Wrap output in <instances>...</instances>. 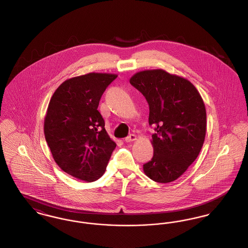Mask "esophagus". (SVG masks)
<instances>
[{"mask_svg": "<svg viewBox=\"0 0 248 248\" xmlns=\"http://www.w3.org/2000/svg\"><path fill=\"white\" fill-rule=\"evenodd\" d=\"M137 140V136L134 134H130L128 137L125 138V142L129 143V142L135 141Z\"/></svg>", "mask_w": 248, "mask_h": 248, "instance_id": "esophagus-1", "label": "esophagus"}]
</instances>
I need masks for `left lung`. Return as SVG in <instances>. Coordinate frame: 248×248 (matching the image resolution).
Wrapping results in <instances>:
<instances>
[{"mask_svg":"<svg viewBox=\"0 0 248 248\" xmlns=\"http://www.w3.org/2000/svg\"><path fill=\"white\" fill-rule=\"evenodd\" d=\"M150 107L149 124L154 157L143 165L144 173L159 183L183 175L200 154L206 132V111L195 86L167 71L147 70L130 78Z\"/></svg>","mask_w":248,"mask_h":248,"instance_id":"8db88e82","label":"left lung"}]
</instances>
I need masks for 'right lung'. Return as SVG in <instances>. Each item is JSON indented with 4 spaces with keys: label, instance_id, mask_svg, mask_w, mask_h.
<instances>
[{
    "label": "right lung",
    "instance_id": "obj_1",
    "mask_svg": "<svg viewBox=\"0 0 248 248\" xmlns=\"http://www.w3.org/2000/svg\"><path fill=\"white\" fill-rule=\"evenodd\" d=\"M117 74L91 72L61 83L45 117V137L59 167L92 182L102 177L116 143L97 110L101 95Z\"/></svg>",
    "mask_w": 248,
    "mask_h": 248
}]
</instances>
